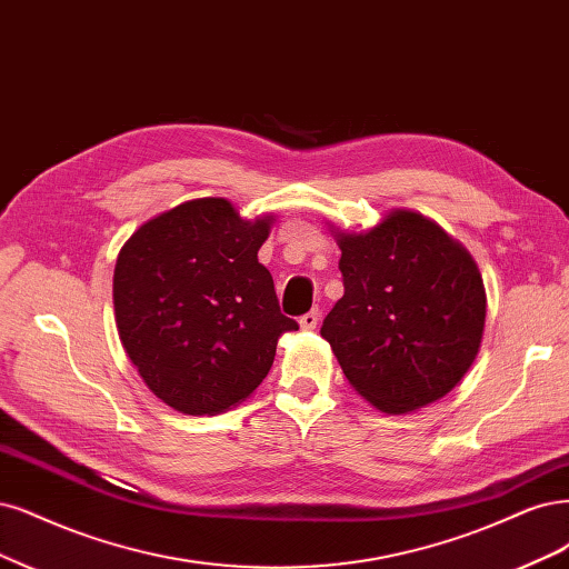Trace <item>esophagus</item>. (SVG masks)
<instances>
[{"mask_svg":"<svg viewBox=\"0 0 569 569\" xmlns=\"http://www.w3.org/2000/svg\"><path fill=\"white\" fill-rule=\"evenodd\" d=\"M318 322H320V310H318V308L308 310L306 316H301V320H299L301 329H316V327H318Z\"/></svg>","mask_w":569,"mask_h":569,"instance_id":"34e87169","label":"esophagus"}]
</instances>
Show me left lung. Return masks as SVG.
I'll list each match as a JSON object with an SVG mask.
<instances>
[{
    "instance_id": "1",
    "label": "left lung",
    "mask_w": 569,
    "mask_h": 569,
    "mask_svg": "<svg viewBox=\"0 0 569 569\" xmlns=\"http://www.w3.org/2000/svg\"><path fill=\"white\" fill-rule=\"evenodd\" d=\"M337 242L343 297L320 335L348 383L388 415L447 396L473 365L485 329L487 299L471 253L402 209Z\"/></svg>"
}]
</instances>
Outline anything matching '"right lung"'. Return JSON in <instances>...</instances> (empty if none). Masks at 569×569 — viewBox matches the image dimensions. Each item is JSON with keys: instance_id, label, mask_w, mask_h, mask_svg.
Returning a JSON list of instances; mask_svg holds the SVG:
<instances>
[{"instance_id": "1", "label": "right lung", "mask_w": 569, "mask_h": 569, "mask_svg": "<svg viewBox=\"0 0 569 569\" xmlns=\"http://www.w3.org/2000/svg\"><path fill=\"white\" fill-rule=\"evenodd\" d=\"M270 223L202 198L143 223L117 257L122 346L152 393L183 415L242 402L270 371L278 339L299 329L259 263Z\"/></svg>"}]
</instances>
